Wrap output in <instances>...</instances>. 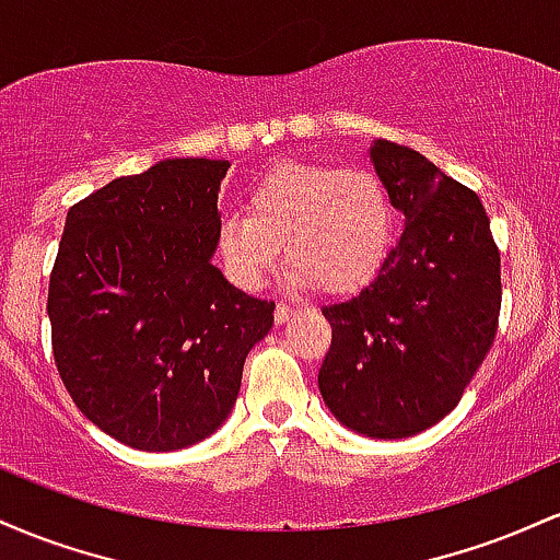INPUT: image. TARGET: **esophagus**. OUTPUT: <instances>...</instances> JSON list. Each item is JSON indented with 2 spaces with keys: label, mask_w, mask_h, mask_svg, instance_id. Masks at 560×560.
<instances>
[{
  "label": "esophagus",
  "mask_w": 560,
  "mask_h": 560,
  "mask_svg": "<svg viewBox=\"0 0 560 560\" xmlns=\"http://www.w3.org/2000/svg\"><path fill=\"white\" fill-rule=\"evenodd\" d=\"M292 313H294L292 305H287V302H279V305H276V313H273L276 324H284V320H289Z\"/></svg>",
  "instance_id": "esophagus-1"
}]
</instances>
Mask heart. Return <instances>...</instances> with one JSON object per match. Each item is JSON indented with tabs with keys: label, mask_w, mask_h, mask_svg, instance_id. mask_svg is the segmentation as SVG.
<instances>
[{
	"label": "heart",
	"mask_w": 560,
	"mask_h": 560,
	"mask_svg": "<svg viewBox=\"0 0 560 560\" xmlns=\"http://www.w3.org/2000/svg\"><path fill=\"white\" fill-rule=\"evenodd\" d=\"M392 240L389 189L365 165H273L249 186L244 213L218 226L223 266L247 289L266 281L284 244L292 284L358 292L384 266Z\"/></svg>",
	"instance_id": "b5f03b06"
}]
</instances>
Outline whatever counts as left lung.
<instances>
[{"label":"left lung","mask_w":560,"mask_h":560,"mask_svg":"<svg viewBox=\"0 0 560 560\" xmlns=\"http://www.w3.org/2000/svg\"><path fill=\"white\" fill-rule=\"evenodd\" d=\"M405 231L376 279L324 307L318 389L352 432L400 440L442 421L494 342L500 249L479 195L405 144L371 150Z\"/></svg>","instance_id":"left-lung-1"}]
</instances>
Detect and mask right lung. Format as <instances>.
I'll list each match as a JSON object with an SVG mask.
<instances>
[{"mask_svg":"<svg viewBox=\"0 0 560 560\" xmlns=\"http://www.w3.org/2000/svg\"><path fill=\"white\" fill-rule=\"evenodd\" d=\"M226 160H163L68 210L49 273L52 355L89 421L128 447L178 450L221 427L273 300L210 262Z\"/></svg>","mask_w":560,"mask_h":560,"instance_id":"obj_1","label":"right lung"}]
</instances>
